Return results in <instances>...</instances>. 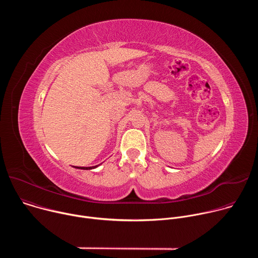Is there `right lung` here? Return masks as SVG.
I'll list each match as a JSON object with an SVG mask.
<instances>
[{"label":"right lung","instance_id":"obj_1","mask_svg":"<svg viewBox=\"0 0 258 258\" xmlns=\"http://www.w3.org/2000/svg\"><path fill=\"white\" fill-rule=\"evenodd\" d=\"M99 165H95V166H89V167H82V166H75L76 168H79V169H94L96 167H98Z\"/></svg>","mask_w":258,"mask_h":258}]
</instances>
